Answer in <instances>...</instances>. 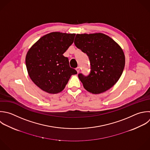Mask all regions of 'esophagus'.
<instances>
[{
  "instance_id": "34e87169",
  "label": "esophagus",
  "mask_w": 150,
  "mask_h": 150,
  "mask_svg": "<svg viewBox=\"0 0 150 150\" xmlns=\"http://www.w3.org/2000/svg\"><path fill=\"white\" fill-rule=\"evenodd\" d=\"M76 71H77V73H78L80 72V67H77L76 68Z\"/></svg>"
}]
</instances>
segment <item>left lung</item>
Returning a JSON list of instances; mask_svg holds the SVG:
<instances>
[{"label":"left lung","mask_w":150,"mask_h":150,"mask_svg":"<svg viewBox=\"0 0 150 150\" xmlns=\"http://www.w3.org/2000/svg\"><path fill=\"white\" fill-rule=\"evenodd\" d=\"M74 44L87 54L90 62V74L78 75L84 88L95 94L111 88L120 78L125 66V55L120 45L102 33L77 34Z\"/></svg>","instance_id":"obj_1"}]
</instances>
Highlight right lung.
Returning a JSON list of instances; mask_svg holds the SVG:
<instances>
[{
	"label": "right lung",
	"instance_id": "obj_1",
	"mask_svg": "<svg viewBox=\"0 0 150 150\" xmlns=\"http://www.w3.org/2000/svg\"><path fill=\"white\" fill-rule=\"evenodd\" d=\"M75 33L52 32L40 38L28 50L26 65L32 81L50 94L62 91L77 71L63 54L74 42Z\"/></svg>",
	"mask_w": 150,
	"mask_h": 150
}]
</instances>
